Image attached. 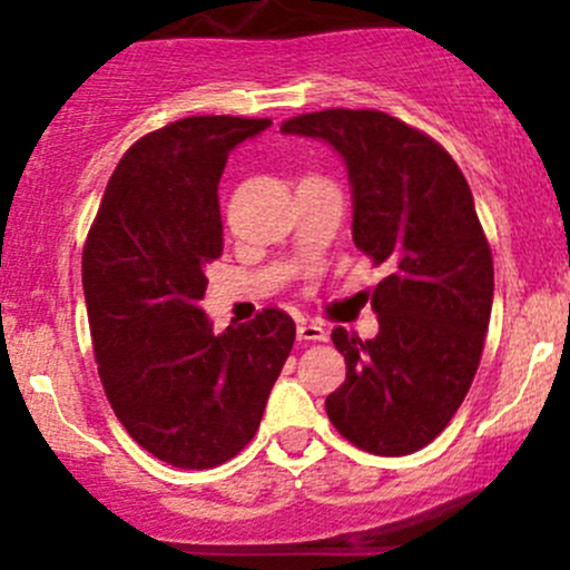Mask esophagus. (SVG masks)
Wrapping results in <instances>:
<instances>
[{
	"mask_svg": "<svg viewBox=\"0 0 570 570\" xmlns=\"http://www.w3.org/2000/svg\"><path fill=\"white\" fill-rule=\"evenodd\" d=\"M325 338H327V331L320 325V322H312V320L297 322V342L308 344V342H325Z\"/></svg>",
	"mask_w": 570,
	"mask_h": 570,
	"instance_id": "34e87169",
	"label": "esophagus"
}]
</instances>
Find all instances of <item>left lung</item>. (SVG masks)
<instances>
[{"mask_svg": "<svg viewBox=\"0 0 570 570\" xmlns=\"http://www.w3.org/2000/svg\"><path fill=\"white\" fill-rule=\"evenodd\" d=\"M281 131L342 154L355 248L389 267L372 289L377 336L331 333L347 377L327 419L372 455H411L461 407L491 320L493 258L469 181L433 137L381 109H322Z\"/></svg>", "mask_w": 570, "mask_h": 570, "instance_id": "8db88e82", "label": "left lung"}]
</instances>
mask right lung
Masks as SVG:
<instances>
[{"label": "right lung", "mask_w": 570, "mask_h": 570, "mask_svg": "<svg viewBox=\"0 0 570 570\" xmlns=\"http://www.w3.org/2000/svg\"><path fill=\"white\" fill-rule=\"evenodd\" d=\"M269 118L193 115L140 137L109 176L82 250L99 377L126 433L176 469L250 444L295 344L281 308L212 331L206 264L223 253L226 159Z\"/></svg>", "instance_id": "obj_1"}]
</instances>
